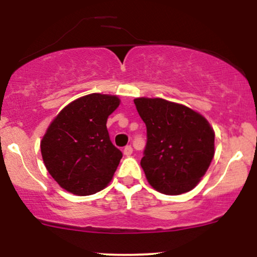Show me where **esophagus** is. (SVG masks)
Returning <instances> with one entry per match:
<instances>
[{
  "instance_id": "1",
  "label": "esophagus",
  "mask_w": 257,
  "mask_h": 257,
  "mask_svg": "<svg viewBox=\"0 0 257 257\" xmlns=\"http://www.w3.org/2000/svg\"><path fill=\"white\" fill-rule=\"evenodd\" d=\"M123 153H124V156H131L133 153V147L132 146H125L124 150H123Z\"/></svg>"
}]
</instances>
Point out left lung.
Masks as SVG:
<instances>
[{"mask_svg": "<svg viewBox=\"0 0 257 257\" xmlns=\"http://www.w3.org/2000/svg\"><path fill=\"white\" fill-rule=\"evenodd\" d=\"M147 143L141 168L158 192L176 196L197 186L215 153V133L202 114L161 98H137Z\"/></svg>", "mask_w": 257, "mask_h": 257, "instance_id": "1", "label": "left lung"}]
</instances>
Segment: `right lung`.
I'll use <instances>...</instances> for the list:
<instances>
[{"label":"right lung","instance_id":"add662e5","mask_svg":"<svg viewBox=\"0 0 257 257\" xmlns=\"http://www.w3.org/2000/svg\"><path fill=\"white\" fill-rule=\"evenodd\" d=\"M119 102L116 95L88 94L65 106L46 131L44 166L67 192L89 196L113 178L122 152L111 143L106 122Z\"/></svg>","mask_w":257,"mask_h":257}]
</instances>
